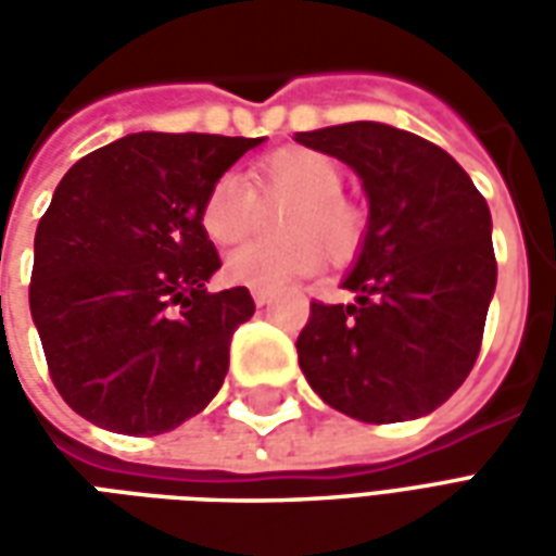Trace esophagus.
<instances>
[{
	"label": "esophagus",
	"instance_id": "obj_1",
	"mask_svg": "<svg viewBox=\"0 0 556 556\" xmlns=\"http://www.w3.org/2000/svg\"><path fill=\"white\" fill-rule=\"evenodd\" d=\"M253 301H255V306H267V303H270V291L255 289L253 291Z\"/></svg>",
	"mask_w": 556,
	"mask_h": 556
}]
</instances>
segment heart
Masks as SVG:
<instances>
[{"label":"heart","mask_w":556,"mask_h":556,"mask_svg":"<svg viewBox=\"0 0 556 556\" xmlns=\"http://www.w3.org/2000/svg\"><path fill=\"white\" fill-rule=\"evenodd\" d=\"M255 187L267 199L298 202L286 219V235L294 243L262 247L247 243L223 258V277L231 286L282 291L291 282L321 270L323 243L333 258H345L363 238L361 211L342 199V169L333 160L306 148H286L258 163ZM258 217V199L241 175L226 172L207 187L199 223L219 247L241 241ZM315 240L319 242L314 243Z\"/></svg>","instance_id":"1"}]
</instances>
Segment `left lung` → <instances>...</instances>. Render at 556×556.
Here are the masks:
<instances>
[{"label":"left lung","mask_w":556,"mask_h":556,"mask_svg":"<svg viewBox=\"0 0 556 556\" xmlns=\"http://www.w3.org/2000/svg\"><path fill=\"white\" fill-rule=\"evenodd\" d=\"M342 160L369 202L342 289L313 303L298 337L306 381L361 422H405L441 408L473 369L497 286L491 211L470 175L429 139L381 122L294 134Z\"/></svg>","instance_id":"obj_1"}]
</instances>
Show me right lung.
Wrapping results in <instances>:
<instances>
[{"instance_id": "add662e5", "label": "right lung", "mask_w": 556, "mask_h": 556, "mask_svg": "<svg viewBox=\"0 0 556 556\" xmlns=\"http://www.w3.org/2000/svg\"><path fill=\"white\" fill-rule=\"evenodd\" d=\"M265 137L127 134L77 160L35 231L29 306L55 390L118 434L195 417L229 372V342L255 303L211 294L219 270L199 207ZM172 305H181L178 314Z\"/></svg>"}]
</instances>
